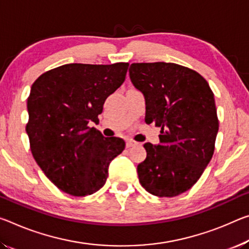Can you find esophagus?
Instances as JSON below:
<instances>
[{"label":"esophagus","mask_w":249,"mask_h":249,"mask_svg":"<svg viewBox=\"0 0 249 249\" xmlns=\"http://www.w3.org/2000/svg\"><path fill=\"white\" fill-rule=\"evenodd\" d=\"M136 144H137L136 142H134V141H131V140L126 141V147H127V148H129V147H133V146H135Z\"/></svg>","instance_id":"obj_1"}]
</instances>
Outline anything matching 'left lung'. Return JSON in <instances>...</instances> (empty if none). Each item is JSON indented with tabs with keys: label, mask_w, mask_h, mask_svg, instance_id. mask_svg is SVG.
Returning a JSON list of instances; mask_svg holds the SVG:
<instances>
[{
	"label": "left lung",
	"mask_w": 249,
	"mask_h": 249,
	"mask_svg": "<svg viewBox=\"0 0 249 249\" xmlns=\"http://www.w3.org/2000/svg\"><path fill=\"white\" fill-rule=\"evenodd\" d=\"M129 78L145 100V122L160 127L137 166L142 186L159 197L183 194L202 176L218 133L215 98L206 80L174 63H133Z\"/></svg>",
	"instance_id": "8db88e82"
}]
</instances>
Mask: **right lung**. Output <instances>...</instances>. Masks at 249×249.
<instances>
[{
  "label": "right lung",
  "mask_w": 249,
  "mask_h": 249,
  "mask_svg": "<svg viewBox=\"0 0 249 249\" xmlns=\"http://www.w3.org/2000/svg\"><path fill=\"white\" fill-rule=\"evenodd\" d=\"M128 63L65 64L42 74L27 98L34 160L61 191L86 196L105 185L108 167L124 151L120 137H104L97 123L106 98L123 84Z\"/></svg>",
  "instance_id": "1"
}]
</instances>
